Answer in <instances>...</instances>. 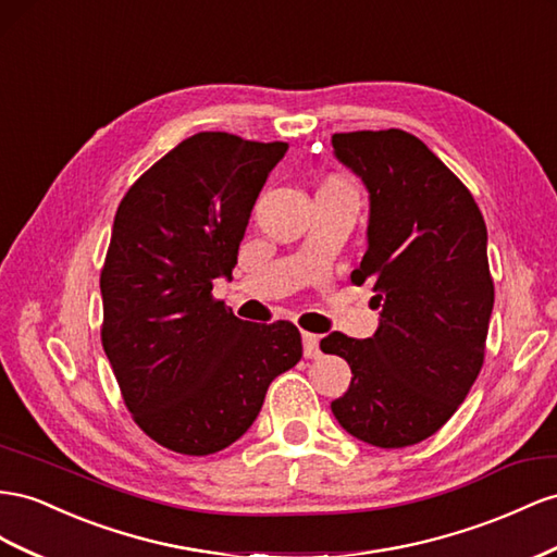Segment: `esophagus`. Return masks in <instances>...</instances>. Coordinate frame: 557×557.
<instances>
[{
    "label": "esophagus",
    "mask_w": 557,
    "mask_h": 557,
    "mask_svg": "<svg viewBox=\"0 0 557 557\" xmlns=\"http://www.w3.org/2000/svg\"><path fill=\"white\" fill-rule=\"evenodd\" d=\"M302 349H305V358H319L321 356L319 337L311 333H302Z\"/></svg>",
    "instance_id": "1"
}]
</instances>
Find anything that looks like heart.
Here are the masks:
<instances>
[{
	"instance_id": "1",
	"label": "heart",
	"mask_w": 557,
	"mask_h": 557,
	"mask_svg": "<svg viewBox=\"0 0 557 557\" xmlns=\"http://www.w3.org/2000/svg\"><path fill=\"white\" fill-rule=\"evenodd\" d=\"M323 187H347L344 183H339V180H327V183Z\"/></svg>"
}]
</instances>
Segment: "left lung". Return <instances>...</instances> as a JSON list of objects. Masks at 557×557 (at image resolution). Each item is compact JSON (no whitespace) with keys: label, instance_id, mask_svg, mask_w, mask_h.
<instances>
[{"label":"left lung","instance_id":"obj_1","mask_svg":"<svg viewBox=\"0 0 557 557\" xmlns=\"http://www.w3.org/2000/svg\"><path fill=\"white\" fill-rule=\"evenodd\" d=\"M333 147L370 191L368 250L351 283L372 281L380 327L368 339H321L354 374L330 408L354 438L408 447L457 412L483 368L494 307L487 227L471 191L414 135L335 133Z\"/></svg>","mask_w":557,"mask_h":557}]
</instances>
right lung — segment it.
<instances>
[{"instance_id":"1","label":"right lung","mask_w":557,"mask_h":557,"mask_svg":"<svg viewBox=\"0 0 557 557\" xmlns=\"http://www.w3.org/2000/svg\"><path fill=\"white\" fill-rule=\"evenodd\" d=\"M285 143L206 131L173 147L126 191L100 272L102 349L128 412L180 455L230 447L281 372L302 358L288 321L236 319L213 297Z\"/></svg>"}]
</instances>
